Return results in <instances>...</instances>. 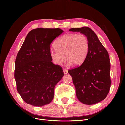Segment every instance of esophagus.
<instances>
[{"mask_svg":"<svg viewBox=\"0 0 125 125\" xmlns=\"http://www.w3.org/2000/svg\"><path fill=\"white\" fill-rule=\"evenodd\" d=\"M63 73L65 74H67L68 73V70L66 69H63Z\"/></svg>","mask_w":125,"mask_h":125,"instance_id":"esophagus-1","label":"esophagus"}]
</instances>
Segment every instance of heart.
Here are the masks:
<instances>
[{
  "label": "heart",
  "instance_id": "heart-1",
  "mask_svg": "<svg viewBox=\"0 0 125 125\" xmlns=\"http://www.w3.org/2000/svg\"><path fill=\"white\" fill-rule=\"evenodd\" d=\"M56 50H51L50 56L56 65H60L66 59L73 66L84 62L88 55L89 41L83 34H70L62 36L55 43Z\"/></svg>",
  "mask_w": 125,
  "mask_h": 125
}]
</instances>
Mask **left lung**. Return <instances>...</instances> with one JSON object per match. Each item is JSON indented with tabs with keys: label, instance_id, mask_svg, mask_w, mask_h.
<instances>
[{
	"label": "left lung",
	"instance_id": "1",
	"mask_svg": "<svg viewBox=\"0 0 125 125\" xmlns=\"http://www.w3.org/2000/svg\"><path fill=\"white\" fill-rule=\"evenodd\" d=\"M69 31L84 34L89 44L84 62L80 66L68 70L77 97L86 105L99 103L106 97L111 88V63L108 52L90 28H71Z\"/></svg>",
	"mask_w": 125,
	"mask_h": 125
}]
</instances>
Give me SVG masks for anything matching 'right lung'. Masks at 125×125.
I'll use <instances>...</instances> for the list:
<instances>
[{
	"mask_svg": "<svg viewBox=\"0 0 125 125\" xmlns=\"http://www.w3.org/2000/svg\"><path fill=\"white\" fill-rule=\"evenodd\" d=\"M59 28H37L30 31L15 61L17 90L23 101L42 106L54 98L55 86L64 73L50 56L51 44L63 33Z\"/></svg>",
	"mask_w": 125,
	"mask_h": 125,
	"instance_id": "1",
	"label": "right lung"
}]
</instances>
